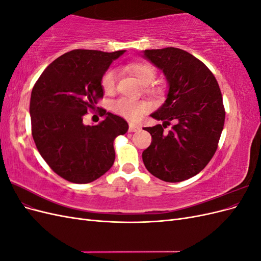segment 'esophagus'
<instances>
[{
	"label": "esophagus",
	"mask_w": 261,
	"mask_h": 261,
	"mask_svg": "<svg viewBox=\"0 0 261 261\" xmlns=\"http://www.w3.org/2000/svg\"><path fill=\"white\" fill-rule=\"evenodd\" d=\"M139 129H140V126L135 124H129V127H128L129 133H135V132H138Z\"/></svg>",
	"instance_id": "1"
}]
</instances>
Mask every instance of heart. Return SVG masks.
Wrapping results in <instances>:
<instances>
[{
    "instance_id": "b5f03b06",
    "label": "heart",
    "mask_w": 261,
    "mask_h": 261,
    "mask_svg": "<svg viewBox=\"0 0 261 261\" xmlns=\"http://www.w3.org/2000/svg\"><path fill=\"white\" fill-rule=\"evenodd\" d=\"M126 70L135 76L143 85L151 84L156 76L155 67L147 62H136L126 65ZM116 85V73L113 69H108L101 78V86L105 92L112 93ZM145 91L150 94L160 92L159 88L146 86ZM113 112L130 122H137L149 110V106L145 101H133L128 99H118L112 105Z\"/></svg>"
}]
</instances>
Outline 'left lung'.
<instances>
[{"label":"left lung","instance_id":"1","mask_svg":"<svg viewBox=\"0 0 261 261\" xmlns=\"http://www.w3.org/2000/svg\"><path fill=\"white\" fill-rule=\"evenodd\" d=\"M143 53L169 84L167 100L151 114L163 124L144 128L152 137L144 164L164 181L188 179L204 169L218 148L225 118L222 94L211 70L191 53L177 48ZM171 121L176 125L165 133Z\"/></svg>","mask_w":261,"mask_h":261}]
</instances>
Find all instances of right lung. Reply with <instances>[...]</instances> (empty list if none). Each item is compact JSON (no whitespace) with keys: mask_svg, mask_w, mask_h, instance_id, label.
<instances>
[{"mask_svg":"<svg viewBox=\"0 0 261 261\" xmlns=\"http://www.w3.org/2000/svg\"><path fill=\"white\" fill-rule=\"evenodd\" d=\"M124 52L69 51L43 70L31 91V133L38 151L58 175L72 183H90L111 169L113 141L128 129L124 118L106 110L98 125L83 123L103 97L102 76Z\"/></svg>","mask_w":261,"mask_h":261,"instance_id":"obj_1","label":"right lung"}]
</instances>
